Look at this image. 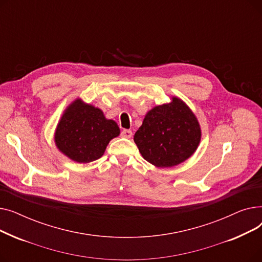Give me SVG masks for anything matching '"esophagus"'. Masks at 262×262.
I'll return each mask as SVG.
<instances>
[{"mask_svg": "<svg viewBox=\"0 0 262 262\" xmlns=\"http://www.w3.org/2000/svg\"><path fill=\"white\" fill-rule=\"evenodd\" d=\"M121 136L123 137V138H127V139H129L130 137L133 136V133H132V130H129V129H124V130H122Z\"/></svg>", "mask_w": 262, "mask_h": 262, "instance_id": "1", "label": "esophagus"}]
</instances>
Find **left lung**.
<instances>
[{
  "instance_id": "obj_1",
  "label": "left lung",
  "mask_w": 262,
  "mask_h": 262,
  "mask_svg": "<svg viewBox=\"0 0 262 262\" xmlns=\"http://www.w3.org/2000/svg\"><path fill=\"white\" fill-rule=\"evenodd\" d=\"M202 130L190 107L177 96L146 113L134 141L142 157L157 168H172L194 154Z\"/></svg>"
}]
</instances>
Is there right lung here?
I'll return each instance as SVG.
<instances>
[{
	"instance_id": "obj_1",
	"label": "right lung",
	"mask_w": 262,
	"mask_h": 262,
	"mask_svg": "<svg viewBox=\"0 0 262 262\" xmlns=\"http://www.w3.org/2000/svg\"><path fill=\"white\" fill-rule=\"evenodd\" d=\"M119 135L118 124L106 119L100 108L76 99L64 109L54 141L68 158L88 163L101 158L109 141Z\"/></svg>"
}]
</instances>
